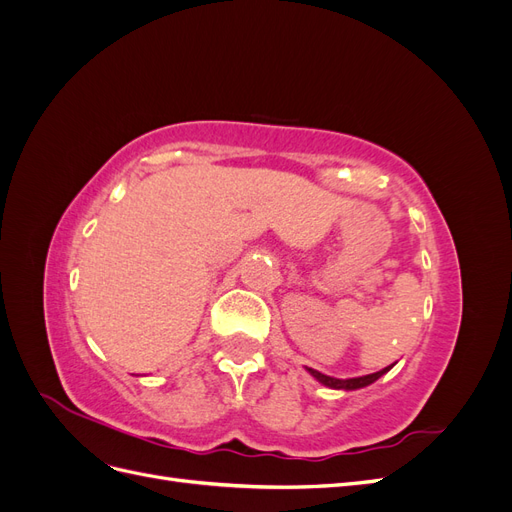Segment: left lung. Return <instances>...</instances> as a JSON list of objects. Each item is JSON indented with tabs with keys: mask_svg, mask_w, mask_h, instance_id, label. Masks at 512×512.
<instances>
[{
	"mask_svg": "<svg viewBox=\"0 0 512 512\" xmlns=\"http://www.w3.org/2000/svg\"><path fill=\"white\" fill-rule=\"evenodd\" d=\"M395 365V363H393ZM393 365L384 367L380 371H376V374H369V376H361V378H348V380H339V378H331V376H324L320 374V371L312 369V367H305L309 374H312L320 384L329 386V389H344V391H354V389H363V386H369L371 382H376L380 376H384L386 371H389Z\"/></svg>",
	"mask_w": 512,
	"mask_h": 512,
	"instance_id": "8db88e82",
	"label": "left lung"
}]
</instances>
